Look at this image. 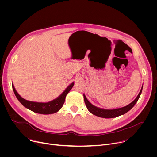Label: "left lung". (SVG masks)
Returning a JSON list of instances; mask_svg holds the SVG:
<instances>
[{"label": "left lung", "mask_w": 157, "mask_h": 157, "mask_svg": "<svg viewBox=\"0 0 157 157\" xmlns=\"http://www.w3.org/2000/svg\"><path fill=\"white\" fill-rule=\"evenodd\" d=\"M142 88H143V86L141 89L139 94H138L137 97L136 98L135 100H134L133 102H132L130 104H129L128 105H127L125 107H121V108H119V109H104L97 107L93 105L91 103H90L88 101V100L87 99V98L84 94H83L84 100L86 105L87 107V109L93 115H95L96 116L102 117V118H106V119L114 118V117H118L119 116H121V115H123V114L127 113L128 111H129L134 105H135L136 102L138 101V100L140 98V96L142 93Z\"/></svg>", "instance_id": "obj_1"}]
</instances>
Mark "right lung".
Returning a JSON list of instances; mask_svg holds the SVG:
<instances>
[{"instance_id": "obj_1", "label": "right lung", "mask_w": 157, "mask_h": 157, "mask_svg": "<svg viewBox=\"0 0 157 157\" xmlns=\"http://www.w3.org/2000/svg\"><path fill=\"white\" fill-rule=\"evenodd\" d=\"M74 86V82H72L68 87H67L64 92L56 99L48 102H36L29 101L22 98L17 92L15 89L12 84V88L15 95L19 102L26 108L30 109V110L34 112L35 113L41 114H54L57 112L63 107V105L66 96L68 94L72 87Z\"/></svg>"}]
</instances>
